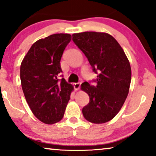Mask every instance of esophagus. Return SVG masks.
Wrapping results in <instances>:
<instances>
[{"label": "esophagus", "instance_id": "34e87169", "mask_svg": "<svg viewBox=\"0 0 156 156\" xmlns=\"http://www.w3.org/2000/svg\"><path fill=\"white\" fill-rule=\"evenodd\" d=\"M80 83H75L73 84V86H74V88L76 90H79L80 87Z\"/></svg>", "mask_w": 156, "mask_h": 156}]
</instances>
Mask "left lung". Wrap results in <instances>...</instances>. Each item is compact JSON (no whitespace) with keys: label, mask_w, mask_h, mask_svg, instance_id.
Listing matches in <instances>:
<instances>
[{"label":"left lung","mask_w":156,"mask_h":156,"mask_svg":"<svg viewBox=\"0 0 156 156\" xmlns=\"http://www.w3.org/2000/svg\"><path fill=\"white\" fill-rule=\"evenodd\" d=\"M73 40L88 58L93 71L98 72L95 86L87 82L80 86L89 97V104L82 109L83 117L94 124L107 122L120 111L129 92V60L120 44L107 33L73 34Z\"/></svg>","instance_id":"left-lung-1"}]
</instances>
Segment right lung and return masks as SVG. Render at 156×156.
<instances>
[{
  "label": "right lung",
  "mask_w": 156,
  "mask_h": 156,
  "mask_svg": "<svg viewBox=\"0 0 156 156\" xmlns=\"http://www.w3.org/2000/svg\"><path fill=\"white\" fill-rule=\"evenodd\" d=\"M69 34H55L32 44L20 65L21 86L32 113L48 125L58 122L74 90L64 78L60 61L71 41Z\"/></svg>",
  "instance_id": "obj_1"
}]
</instances>
